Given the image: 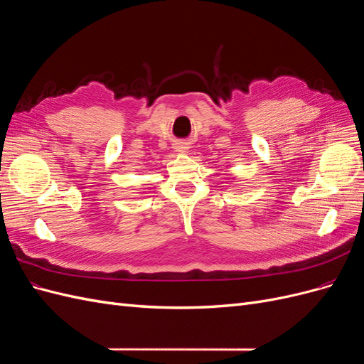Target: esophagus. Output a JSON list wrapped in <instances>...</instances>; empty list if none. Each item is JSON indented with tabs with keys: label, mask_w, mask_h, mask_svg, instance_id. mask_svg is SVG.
Listing matches in <instances>:
<instances>
[{
	"label": "esophagus",
	"mask_w": 364,
	"mask_h": 364,
	"mask_svg": "<svg viewBox=\"0 0 364 364\" xmlns=\"http://www.w3.org/2000/svg\"><path fill=\"white\" fill-rule=\"evenodd\" d=\"M186 149H187L186 145H177V146H175V151H178V152H184Z\"/></svg>",
	"instance_id": "esophagus-1"
}]
</instances>
